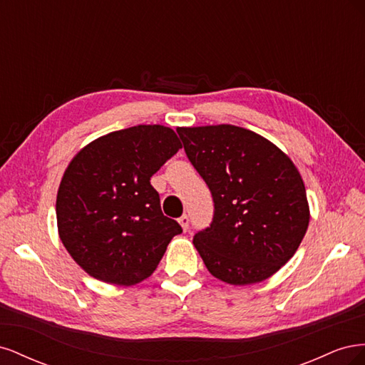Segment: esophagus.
I'll list each match as a JSON object with an SVG mask.
<instances>
[{"instance_id":"34e87169","label":"esophagus","mask_w":365,"mask_h":365,"mask_svg":"<svg viewBox=\"0 0 365 365\" xmlns=\"http://www.w3.org/2000/svg\"><path fill=\"white\" fill-rule=\"evenodd\" d=\"M178 224L181 225V228L184 231H187V228H189V217H187L185 215H182L180 219H178Z\"/></svg>"}]
</instances>
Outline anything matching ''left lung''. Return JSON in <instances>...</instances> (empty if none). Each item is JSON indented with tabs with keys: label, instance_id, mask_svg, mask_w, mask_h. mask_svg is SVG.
Masks as SVG:
<instances>
[{
	"label": "left lung",
	"instance_id": "obj_1",
	"mask_svg": "<svg viewBox=\"0 0 365 365\" xmlns=\"http://www.w3.org/2000/svg\"><path fill=\"white\" fill-rule=\"evenodd\" d=\"M176 132L215 201L212 225L193 237L208 272L235 286L269 279L300 247L311 219L297 165L245 128L208 125Z\"/></svg>",
	"mask_w": 365,
	"mask_h": 365
}]
</instances>
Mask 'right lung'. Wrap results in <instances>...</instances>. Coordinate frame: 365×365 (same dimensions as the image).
Returning <instances> with one entry per match:
<instances>
[{
    "label": "right lung",
    "instance_id": "add662e5",
    "mask_svg": "<svg viewBox=\"0 0 365 365\" xmlns=\"http://www.w3.org/2000/svg\"><path fill=\"white\" fill-rule=\"evenodd\" d=\"M182 145L163 125H138L88 143L65 169L56 196L58 233L91 277L134 286L153 274L176 220L161 212L150 176Z\"/></svg>",
    "mask_w": 365,
    "mask_h": 365
}]
</instances>
